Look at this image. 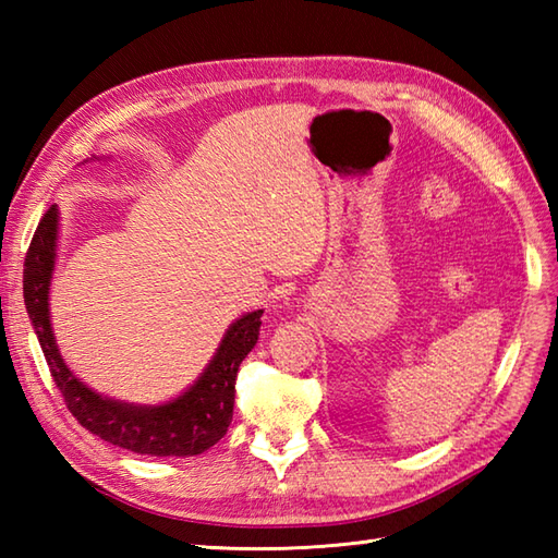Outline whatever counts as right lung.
Returning a JSON list of instances; mask_svg holds the SVG:
<instances>
[{
	"mask_svg": "<svg viewBox=\"0 0 558 558\" xmlns=\"http://www.w3.org/2000/svg\"><path fill=\"white\" fill-rule=\"evenodd\" d=\"M54 240L57 208L50 206L35 228L26 260H23V300H26V312L50 366L52 381L69 412L102 441L141 456H198L216 446L228 434L232 422L236 369L256 345L264 312L258 310L236 318L198 381L168 405L138 408L108 400L83 386L66 369L57 350L50 310H47L54 268Z\"/></svg>",
	"mask_w": 558,
	"mask_h": 558,
	"instance_id": "1",
	"label": "right lung"
}]
</instances>
